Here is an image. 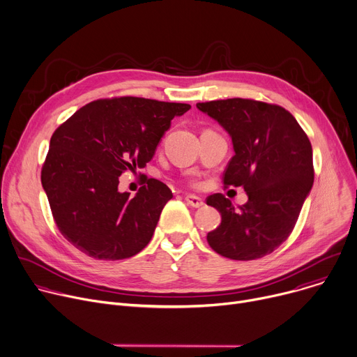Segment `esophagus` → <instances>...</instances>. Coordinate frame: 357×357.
<instances>
[{"label":"esophagus","mask_w":357,"mask_h":357,"mask_svg":"<svg viewBox=\"0 0 357 357\" xmlns=\"http://www.w3.org/2000/svg\"><path fill=\"white\" fill-rule=\"evenodd\" d=\"M185 200H186L188 205L192 206V208H200V206L205 205V202H203V199L196 196V195H186Z\"/></svg>","instance_id":"esophagus-1"}]
</instances>
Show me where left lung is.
Wrapping results in <instances>:
<instances>
[{"label":"left lung","instance_id":"8db88e82","mask_svg":"<svg viewBox=\"0 0 357 357\" xmlns=\"http://www.w3.org/2000/svg\"><path fill=\"white\" fill-rule=\"evenodd\" d=\"M196 107L231 137L234 155L223 174L225 188L243 186L248 196L238 209L222 193L206 199L222 216L208 243L231 260L261 259L288 238L312 188L310 138L289 112L264 101L227 98Z\"/></svg>","mask_w":357,"mask_h":357}]
</instances>
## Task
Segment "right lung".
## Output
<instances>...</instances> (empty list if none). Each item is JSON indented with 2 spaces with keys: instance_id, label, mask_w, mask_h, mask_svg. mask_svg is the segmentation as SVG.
<instances>
[{
  "instance_id": "add662e5",
  "label": "right lung",
  "mask_w": 357,
  "mask_h": 357,
  "mask_svg": "<svg viewBox=\"0 0 357 357\" xmlns=\"http://www.w3.org/2000/svg\"><path fill=\"white\" fill-rule=\"evenodd\" d=\"M189 109L131 96L100 98L56 128L40 181L69 243L96 260L130 259L149 243L172 192L145 176L130 197L119 192V176L144 168L171 120Z\"/></svg>"
}]
</instances>
